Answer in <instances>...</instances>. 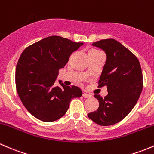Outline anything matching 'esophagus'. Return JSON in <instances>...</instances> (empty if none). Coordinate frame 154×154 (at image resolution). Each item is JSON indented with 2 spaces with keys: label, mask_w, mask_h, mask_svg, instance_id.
<instances>
[{
  "label": "esophagus",
  "mask_w": 154,
  "mask_h": 154,
  "mask_svg": "<svg viewBox=\"0 0 154 154\" xmlns=\"http://www.w3.org/2000/svg\"><path fill=\"white\" fill-rule=\"evenodd\" d=\"M82 96H83L84 98H89V97H90V94H88V93H84L83 94H82Z\"/></svg>",
  "instance_id": "obj_1"
}]
</instances>
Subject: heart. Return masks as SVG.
<instances>
[{
	"instance_id": "obj_1",
	"label": "heart",
	"mask_w": 154,
	"mask_h": 154,
	"mask_svg": "<svg viewBox=\"0 0 154 154\" xmlns=\"http://www.w3.org/2000/svg\"><path fill=\"white\" fill-rule=\"evenodd\" d=\"M101 52H100L98 50H96V49H91V50H89L88 52L89 56H90V55H98V54H101Z\"/></svg>"
}]
</instances>
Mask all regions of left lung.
I'll return each mask as SVG.
<instances>
[{"label":"left lung","mask_w":154,"mask_h":154,"mask_svg":"<svg viewBox=\"0 0 154 154\" xmlns=\"http://www.w3.org/2000/svg\"><path fill=\"white\" fill-rule=\"evenodd\" d=\"M93 45L107 55L98 87H107L108 94L104 98L95 95L99 107L88 116L96 124L109 126L122 121L136 105L143 88L142 68L136 55L114 39L100 40Z\"/></svg>","instance_id":"8db88e82"}]
</instances>
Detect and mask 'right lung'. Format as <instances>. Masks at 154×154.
<instances>
[{
  "instance_id": "right-lung-1",
  "label": "right lung",
  "mask_w": 154,
  "mask_h": 154,
  "mask_svg": "<svg viewBox=\"0 0 154 154\" xmlns=\"http://www.w3.org/2000/svg\"><path fill=\"white\" fill-rule=\"evenodd\" d=\"M83 43L60 36H50L26 47L20 55L15 70L19 98L33 116L51 122L67 111L73 98L82 96L76 86L55 85L58 70Z\"/></svg>"
}]
</instances>
